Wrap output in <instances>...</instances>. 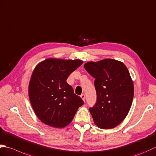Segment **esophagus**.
<instances>
[{
    "mask_svg": "<svg viewBox=\"0 0 156 156\" xmlns=\"http://www.w3.org/2000/svg\"><path fill=\"white\" fill-rule=\"evenodd\" d=\"M80 97L82 98V99L84 101H85V98H86V96H85L84 94H82L80 95Z\"/></svg>",
    "mask_w": 156,
    "mask_h": 156,
    "instance_id": "1",
    "label": "esophagus"
}]
</instances>
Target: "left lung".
<instances>
[{
    "label": "left lung",
    "mask_w": 156,
    "mask_h": 156,
    "mask_svg": "<svg viewBox=\"0 0 156 156\" xmlns=\"http://www.w3.org/2000/svg\"><path fill=\"white\" fill-rule=\"evenodd\" d=\"M84 67L95 79L97 101L89 108L94 122L103 129L117 126L126 118L133 99L129 70L123 63L111 59L88 62Z\"/></svg>",
    "instance_id": "8db88e82"
}]
</instances>
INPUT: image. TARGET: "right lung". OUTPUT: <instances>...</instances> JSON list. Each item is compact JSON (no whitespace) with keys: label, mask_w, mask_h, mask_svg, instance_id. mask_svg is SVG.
<instances>
[{"label":"right lung","mask_w":156,"mask_h":156,"mask_svg":"<svg viewBox=\"0 0 156 156\" xmlns=\"http://www.w3.org/2000/svg\"><path fill=\"white\" fill-rule=\"evenodd\" d=\"M82 63L78 59H48L34 70L29 84V97L36 115L45 124L55 128L68 126L79 107L84 104L66 82Z\"/></svg>","instance_id":"right-lung-1"}]
</instances>
